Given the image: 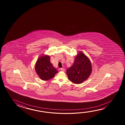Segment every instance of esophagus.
Returning <instances> with one entry per match:
<instances>
[{
    "instance_id": "esophagus-1",
    "label": "esophagus",
    "mask_w": 125,
    "mask_h": 125,
    "mask_svg": "<svg viewBox=\"0 0 125 125\" xmlns=\"http://www.w3.org/2000/svg\"><path fill=\"white\" fill-rule=\"evenodd\" d=\"M59 72H62V71H63V72H64V71H65V69L64 68H60L59 69Z\"/></svg>"
}]
</instances>
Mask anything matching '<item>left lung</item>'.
I'll return each instance as SVG.
<instances>
[{
  "instance_id": "left-lung-1",
  "label": "left lung",
  "mask_w": 125,
  "mask_h": 125,
  "mask_svg": "<svg viewBox=\"0 0 125 125\" xmlns=\"http://www.w3.org/2000/svg\"><path fill=\"white\" fill-rule=\"evenodd\" d=\"M76 57L73 65L67 70L68 79L75 84L83 82L92 73V64L90 60L80 52Z\"/></svg>"
}]
</instances>
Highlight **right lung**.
<instances>
[{"label":"right lung","instance_id":"obj_1","mask_svg":"<svg viewBox=\"0 0 125 125\" xmlns=\"http://www.w3.org/2000/svg\"><path fill=\"white\" fill-rule=\"evenodd\" d=\"M35 71L42 80H50L53 78L58 72L50 62L49 56H44L37 60L35 65Z\"/></svg>","mask_w":125,"mask_h":125}]
</instances>
